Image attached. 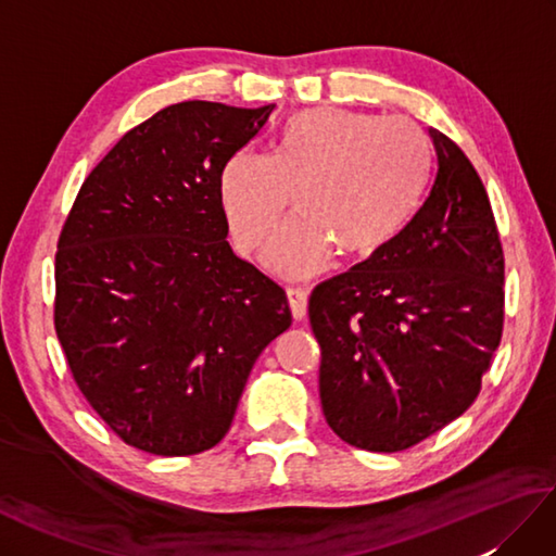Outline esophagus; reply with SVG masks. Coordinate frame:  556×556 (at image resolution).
<instances>
[{
  "label": "esophagus",
  "mask_w": 556,
  "mask_h": 556,
  "mask_svg": "<svg viewBox=\"0 0 556 556\" xmlns=\"http://www.w3.org/2000/svg\"><path fill=\"white\" fill-rule=\"evenodd\" d=\"M287 296H289L291 315L296 317V320H303L305 313H308V291L301 289V287H289Z\"/></svg>",
  "instance_id": "34e87169"
}]
</instances>
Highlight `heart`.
I'll use <instances>...</instances> for the list:
<instances>
[{
	"label": "heart",
	"mask_w": 556,
	"mask_h": 556,
	"mask_svg": "<svg viewBox=\"0 0 556 556\" xmlns=\"http://www.w3.org/2000/svg\"><path fill=\"white\" fill-rule=\"evenodd\" d=\"M432 152L406 119L315 108L291 114L269 155L236 150L217 191L231 239L251 253L291 203L296 217L271 233L263 260L285 277L320 271L332 251L363 260L394 241L422 200Z\"/></svg>",
	"instance_id": "obj_1"
}]
</instances>
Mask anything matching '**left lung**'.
<instances>
[{"label":"left lung","instance_id":"8db88e82","mask_svg":"<svg viewBox=\"0 0 556 556\" xmlns=\"http://www.w3.org/2000/svg\"><path fill=\"white\" fill-rule=\"evenodd\" d=\"M430 138L437 172L420 210L308 301L325 420L368 452H404L456 420L502 341L504 253L488 191L452 138Z\"/></svg>","mask_w":556,"mask_h":556}]
</instances>
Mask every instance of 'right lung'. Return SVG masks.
<instances>
[{
	"mask_svg": "<svg viewBox=\"0 0 556 556\" xmlns=\"http://www.w3.org/2000/svg\"><path fill=\"white\" fill-rule=\"evenodd\" d=\"M271 110H160L90 172L59 236V344L80 394L140 452L215 446L257 356L291 325L285 289L233 255L217 191L224 160Z\"/></svg>",
	"mask_w": 556,
	"mask_h": 556,
	"instance_id": "obj_1",
	"label": "right lung"
}]
</instances>
